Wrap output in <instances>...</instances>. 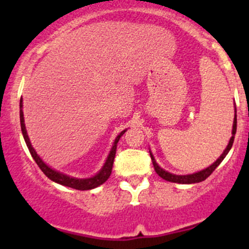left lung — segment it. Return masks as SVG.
Returning a JSON list of instances; mask_svg holds the SVG:
<instances>
[{
	"label": "left lung",
	"instance_id": "left-lung-1",
	"mask_svg": "<svg viewBox=\"0 0 249 249\" xmlns=\"http://www.w3.org/2000/svg\"><path fill=\"white\" fill-rule=\"evenodd\" d=\"M236 125H237V119H236V110H235V118H233V125H232V136H231V139H230V141H229V144H228V147L225 148V150H224V152H223V154L220 155L219 158H218L217 161L213 162V164L211 165L210 167H207V169L202 170V171H200V172L193 173V175H185V176L173 175V173H170V172L165 171V170H162L161 167H160L159 165L157 164V161H155L154 157H153V154H152V153H150V158H152L153 166H154L155 172H157L158 175L160 176V177L164 178L165 180H169V182H173V183H180V184H192V183L202 182V180H205L206 178H207L208 176L211 175V173H212L215 169H217L218 165H219L220 162H222L223 160H224V158L227 157V154H228V153H229V150L231 149L232 143H233V139H235V134H236Z\"/></svg>",
	"mask_w": 249,
	"mask_h": 249
}]
</instances>
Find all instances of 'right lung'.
Returning <instances> with one entry per match:
<instances>
[{"label":"right lung","instance_id":"obj_1","mask_svg":"<svg viewBox=\"0 0 249 249\" xmlns=\"http://www.w3.org/2000/svg\"><path fill=\"white\" fill-rule=\"evenodd\" d=\"M21 108H22V99L20 100V125H21L22 136H24V140H25V142H26L27 148H29L30 153H31L32 158L35 159L36 164L38 165L39 169L43 171L44 175H46L47 177L49 178V179H52L53 182H55V183H59V184H61V185H66V187L73 188V189H77V190L94 189V188H96V187H99V185L104 184V183L106 182L107 179H108L110 173H112L113 161H114L115 150H117V143H118V141H119L120 137L124 135V132L126 131V130L122 131L117 136V139H115V141H114V144H113L112 149H110V152H109L108 158H107L106 162H105L104 167L100 170V172L97 173V175H95L94 177L83 178V179H80V178L70 177V176L64 175V173L55 171V170L50 169V167L48 166L46 162L42 161V159L38 157V155H37L36 150H35L34 147L31 145V142H30L29 136H27L26 127H25V123H24V113H22Z\"/></svg>","mask_w":249,"mask_h":249}]
</instances>
